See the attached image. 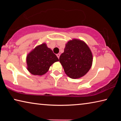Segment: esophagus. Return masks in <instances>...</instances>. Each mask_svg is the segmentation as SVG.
Returning <instances> with one entry per match:
<instances>
[{
	"label": "esophagus",
	"instance_id": "34e87169",
	"mask_svg": "<svg viewBox=\"0 0 121 121\" xmlns=\"http://www.w3.org/2000/svg\"><path fill=\"white\" fill-rule=\"evenodd\" d=\"M56 56H57V57H58V58H59V57H60V54H59V53H58V54H56Z\"/></svg>",
	"mask_w": 121,
	"mask_h": 121
}]
</instances>
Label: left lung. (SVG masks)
I'll return each instance as SVG.
<instances>
[{"mask_svg": "<svg viewBox=\"0 0 121 121\" xmlns=\"http://www.w3.org/2000/svg\"><path fill=\"white\" fill-rule=\"evenodd\" d=\"M59 60L65 74L71 78L77 79L84 76L91 68L93 56L84 41L73 39L65 44Z\"/></svg>", "mask_w": 121, "mask_h": 121, "instance_id": "obj_1", "label": "left lung"}]
</instances>
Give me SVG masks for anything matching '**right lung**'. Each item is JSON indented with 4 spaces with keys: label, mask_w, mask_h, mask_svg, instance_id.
<instances>
[{
    "label": "right lung",
    "mask_w": 121,
    "mask_h": 121,
    "mask_svg": "<svg viewBox=\"0 0 121 121\" xmlns=\"http://www.w3.org/2000/svg\"><path fill=\"white\" fill-rule=\"evenodd\" d=\"M59 59L46 43L37 46L26 56L27 70L34 75L42 76L48 71L53 63Z\"/></svg>",
    "instance_id": "obj_1"
}]
</instances>
